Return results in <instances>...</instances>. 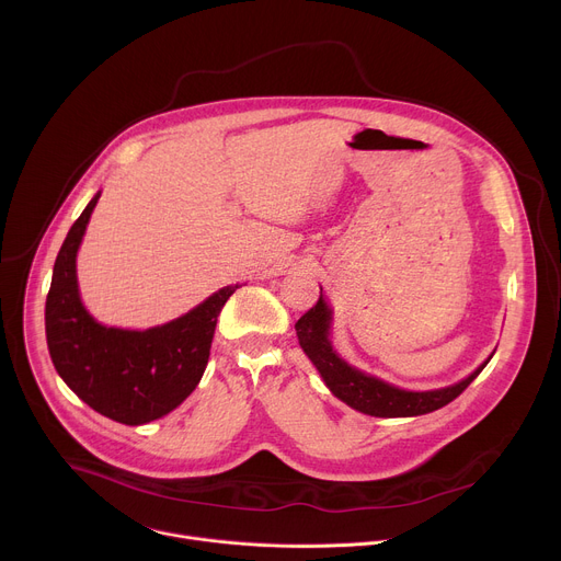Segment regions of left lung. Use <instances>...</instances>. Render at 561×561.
Segmentation results:
<instances>
[{
  "instance_id": "left-lung-1",
  "label": "left lung",
  "mask_w": 561,
  "mask_h": 561,
  "mask_svg": "<svg viewBox=\"0 0 561 561\" xmlns=\"http://www.w3.org/2000/svg\"><path fill=\"white\" fill-rule=\"evenodd\" d=\"M331 322H333V310L329 308L324 295H319V301L308 312H304L295 324L299 346L304 348L308 359L314 364L324 383L331 388V392L337 399H342V402L348 404L351 409L373 417H415V415L433 413L450 404L455 397H459L493 357L491 355L474 373H470L466 379L453 386L413 392V390L386 383L346 364L333 351Z\"/></svg>"
}]
</instances>
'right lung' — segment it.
Segmentation results:
<instances>
[{"label": "right lung", "instance_id": "add662e5", "mask_svg": "<svg viewBox=\"0 0 561 561\" xmlns=\"http://www.w3.org/2000/svg\"><path fill=\"white\" fill-rule=\"evenodd\" d=\"M100 199L70 226L46 297V342L55 370L93 411L126 426L148 424L175 411L199 383L217 314L239 286H224L169 324L126 331L100 324L77 288V249Z\"/></svg>", "mask_w": 561, "mask_h": 561}]
</instances>
